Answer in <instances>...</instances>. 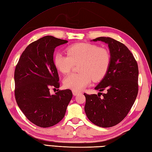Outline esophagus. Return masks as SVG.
Segmentation results:
<instances>
[{"label": "esophagus", "instance_id": "esophagus-1", "mask_svg": "<svg viewBox=\"0 0 152 152\" xmlns=\"http://www.w3.org/2000/svg\"><path fill=\"white\" fill-rule=\"evenodd\" d=\"M80 93V92L77 91H75V90H72V94L75 95V96H77V94H79Z\"/></svg>", "mask_w": 152, "mask_h": 152}]
</instances>
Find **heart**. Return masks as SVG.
<instances>
[{"mask_svg": "<svg viewBox=\"0 0 152 152\" xmlns=\"http://www.w3.org/2000/svg\"><path fill=\"white\" fill-rule=\"evenodd\" d=\"M66 54L56 53L53 58L55 67L60 72L68 74L74 64L78 65L77 74L66 76L63 84L66 88L80 91L91 80H101L106 75L110 64V55L105 48L89 43H77L66 48Z\"/></svg>", "mask_w": 152, "mask_h": 152, "instance_id": "obj_1", "label": "heart"}]
</instances>
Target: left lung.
<instances>
[{"mask_svg": "<svg viewBox=\"0 0 152 152\" xmlns=\"http://www.w3.org/2000/svg\"><path fill=\"white\" fill-rule=\"evenodd\" d=\"M93 41L108 45L110 64L106 75L94 88L100 91L98 95L84 93L85 112L94 124L110 128L126 117L136 100L139 90L138 65L132 53L121 42L106 37ZM104 90L105 94L101 93Z\"/></svg>", "mask_w": 152, "mask_h": 152, "instance_id": "1", "label": "left lung"}]
</instances>
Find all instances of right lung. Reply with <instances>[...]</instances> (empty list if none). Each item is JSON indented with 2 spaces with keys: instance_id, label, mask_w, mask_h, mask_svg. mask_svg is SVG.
Returning a JSON list of instances; mask_svg holds the SVG:
<instances>
[{
  "instance_id": "right-lung-1",
  "label": "right lung",
  "mask_w": 152,
  "mask_h": 152,
  "mask_svg": "<svg viewBox=\"0 0 152 152\" xmlns=\"http://www.w3.org/2000/svg\"><path fill=\"white\" fill-rule=\"evenodd\" d=\"M67 42L51 36L40 38L25 48L15 69L17 104L31 122L41 128L61 121L72 97L70 89L50 94V87H59L53 61L55 48Z\"/></svg>"
}]
</instances>
